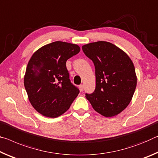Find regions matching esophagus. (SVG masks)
<instances>
[{
  "label": "esophagus",
  "mask_w": 158,
  "mask_h": 158,
  "mask_svg": "<svg viewBox=\"0 0 158 158\" xmlns=\"http://www.w3.org/2000/svg\"><path fill=\"white\" fill-rule=\"evenodd\" d=\"M79 88H80V89H81V91H83V89H84V86H83V85H79Z\"/></svg>",
  "instance_id": "esophagus-1"
}]
</instances>
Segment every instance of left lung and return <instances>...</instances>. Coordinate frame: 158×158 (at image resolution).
Segmentation results:
<instances>
[{
	"mask_svg": "<svg viewBox=\"0 0 158 158\" xmlns=\"http://www.w3.org/2000/svg\"><path fill=\"white\" fill-rule=\"evenodd\" d=\"M95 66L96 88L86 94L94 109L105 117H113L125 110L136 87L134 64L127 54L106 41H97L82 47Z\"/></svg>",
	"mask_w": 158,
	"mask_h": 158,
	"instance_id": "obj_1",
	"label": "left lung"
}]
</instances>
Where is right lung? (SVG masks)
Listing matches in <instances>:
<instances>
[{"mask_svg": "<svg viewBox=\"0 0 158 158\" xmlns=\"http://www.w3.org/2000/svg\"><path fill=\"white\" fill-rule=\"evenodd\" d=\"M81 48L55 41L35 51L27 64L24 87L32 106L48 118L64 114L79 94L71 83L66 63Z\"/></svg>", "mask_w": 158, "mask_h": 158, "instance_id": "obj_1", "label": "right lung"}]
</instances>
